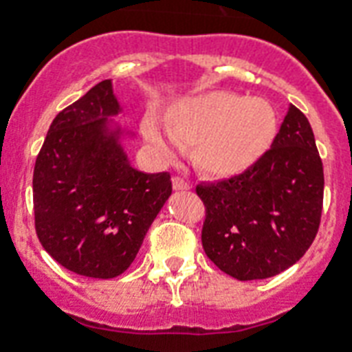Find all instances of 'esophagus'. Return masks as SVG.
Here are the masks:
<instances>
[{
  "label": "esophagus",
  "mask_w": 352,
  "mask_h": 352,
  "mask_svg": "<svg viewBox=\"0 0 352 352\" xmlns=\"http://www.w3.org/2000/svg\"><path fill=\"white\" fill-rule=\"evenodd\" d=\"M171 182H173V190H177V192H179V190H188V188H190V184H188V182L179 175L173 177V179H171Z\"/></svg>",
  "instance_id": "obj_1"
}]
</instances>
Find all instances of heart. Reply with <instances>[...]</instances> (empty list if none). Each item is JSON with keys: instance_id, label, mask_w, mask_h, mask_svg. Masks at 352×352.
Returning <instances> with one entry per match:
<instances>
[{"instance_id": "1", "label": "heart", "mask_w": 352, "mask_h": 352, "mask_svg": "<svg viewBox=\"0 0 352 352\" xmlns=\"http://www.w3.org/2000/svg\"><path fill=\"white\" fill-rule=\"evenodd\" d=\"M276 129V111L267 100L228 91L184 98L166 117L168 137L181 148L192 146V162L210 177L248 170L272 144ZM142 131L149 144L170 153L171 143L155 122H146Z\"/></svg>"}]
</instances>
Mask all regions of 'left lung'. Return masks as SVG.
Instances as JSON below:
<instances>
[{
  "label": "left lung",
  "mask_w": 352,
  "mask_h": 352,
  "mask_svg": "<svg viewBox=\"0 0 352 352\" xmlns=\"http://www.w3.org/2000/svg\"><path fill=\"white\" fill-rule=\"evenodd\" d=\"M203 248L239 281L272 278L300 261L316 237L323 164L307 117L290 106L268 151L241 175L199 184Z\"/></svg>",
  "instance_id": "8db88e82"
}]
</instances>
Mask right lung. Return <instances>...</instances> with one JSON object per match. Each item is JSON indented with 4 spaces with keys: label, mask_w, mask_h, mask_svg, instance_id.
<instances>
[{
    "label": "right lung",
    "mask_w": 352,
    "mask_h": 352,
    "mask_svg": "<svg viewBox=\"0 0 352 352\" xmlns=\"http://www.w3.org/2000/svg\"><path fill=\"white\" fill-rule=\"evenodd\" d=\"M120 104L111 80L91 87L52 120L32 175L41 246L67 270L111 279L126 272L171 195V177L135 170L109 117Z\"/></svg>",
    "instance_id": "add662e5"
}]
</instances>
